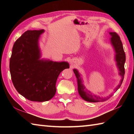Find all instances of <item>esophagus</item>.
I'll use <instances>...</instances> for the list:
<instances>
[{"mask_svg":"<svg viewBox=\"0 0 134 134\" xmlns=\"http://www.w3.org/2000/svg\"><path fill=\"white\" fill-rule=\"evenodd\" d=\"M70 63H71V64H73V63H74V62H73L72 60H71Z\"/></svg>","mask_w":134,"mask_h":134,"instance_id":"34e87169","label":"esophagus"}]
</instances>
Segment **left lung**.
Instances as JSON below:
<instances>
[{
	"mask_svg": "<svg viewBox=\"0 0 134 134\" xmlns=\"http://www.w3.org/2000/svg\"><path fill=\"white\" fill-rule=\"evenodd\" d=\"M109 34L112 36L110 37V43L112 45L116 53L115 60L116 62V65H117L119 71V74L121 76V79L120 82V83L118 85V86L115 89V91H117L121 85L125 74L124 63L126 62V54H125L124 51L123 44H122L120 37L115 32H110ZM73 71L75 74L76 78H77L78 93L80 96L84 100L91 102L104 101L107 100L108 98H109L112 96L111 94L106 98H101L100 97L93 94L90 91H88L85 88L83 84L82 83L83 82H82V78L81 77V75L79 74L78 71L76 69H74Z\"/></svg>",
	"mask_w": 134,
	"mask_h": 134,
	"instance_id": "left-lung-1",
	"label": "left lung"
}]
</instances>
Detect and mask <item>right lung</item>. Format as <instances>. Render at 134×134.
<instances>
[{
  "label": "right lung",
  "mask_w": 134,
  "mask_h": 134,
  "mask_svg": "<svg viewBox=\"0 0 134 134\" xmlns=\"http://www.w3.org/2000/svg\"><path fill=\"white\" fill-rule=\"evenodd\" d=\"M44 30H27L14 43L10 60V71L14 87L32 101L49 100L56 93L57 79L69 69L66 62L40 59L38 40Z\"/></svg>",
  "instance_id": "obj_1"
}]
</instances>
